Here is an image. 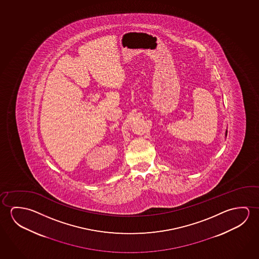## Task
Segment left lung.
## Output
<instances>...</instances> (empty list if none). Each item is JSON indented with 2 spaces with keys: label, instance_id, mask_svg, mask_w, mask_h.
Segmentation results:
<instances>
[{
  "label": "left lung",
  "instance_id": "left-lung-1",
  "mask_svg": "<svg viewBox=\"0 0 259 259\" xmlns=\"http://www.w3.org/2000/svg\"><path fill=\"white\" fill-rule=\"evenodd\" d=\"M227 133H228V132H226V136H227Z\"/></svg>",
  "mask_w": 259,
  "mask_h": 259
}]
</instances>
